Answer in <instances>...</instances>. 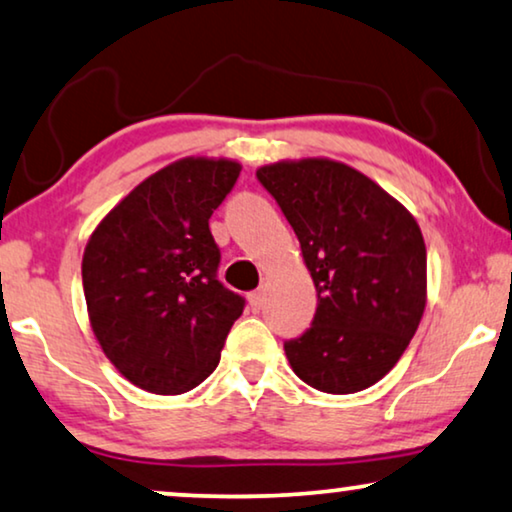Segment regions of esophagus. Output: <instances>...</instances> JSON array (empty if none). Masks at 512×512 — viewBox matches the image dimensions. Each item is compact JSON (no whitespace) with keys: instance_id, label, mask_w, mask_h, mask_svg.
I'll list each match as a JSON object with an SVG mask.
<instances>
[{"instance_id":"obj_1","label":"esophagus","mask_w":512,"mask_h":512,"mask_svg":"<svg viewBox=\"0 0 512 512\" xmlns=\"http://www.w3.org/2000/svg\"><path fill=\"white\" fill-rule=\"evenodd\" d=\"M248 304H250V308H253V311L257 313L259 308L264 306V290H255V292H250V294H248Z\"/></svg>"}]
</instances>
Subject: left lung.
Returning a JSON list of instances; mask_svg holds the SVG:
<instances>
[{"label": "left lung", "instance_id": "8db88e82", "mask_svg": "<svg viewBox=\"0 0 512 512\" xmlns=\"http://www.w3.org/2000/svg\"><path fill=\"white\" fill-rule=\"evenodd\" d=\"M297 234L318 292L311 329L285 343L292 371L327 394L376 385L399 362L427 306V248L406 206L329 157L257 169Z\"/></svg>", "mask_w": 512, "mask_h": 512}]
</instances>
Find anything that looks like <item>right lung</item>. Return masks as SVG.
<instances>
[{"instance_id": "obj_1", "label": "right lung", "mask_w": 512, "mask_h": 512, "mask_svg": "<svg viewBox=\"0 0 512 512\" xmlns=\"http://www.w3.org/2000/svg\"><path fill=\"white\" fill-rule=\"evenodd\" d=\"M241 174L227 157H183L120 199L90 234L83 292L109 362L153 394H183L211 376L243 313L220 283L208 218Z\"/></svg>"}]
</instances>
